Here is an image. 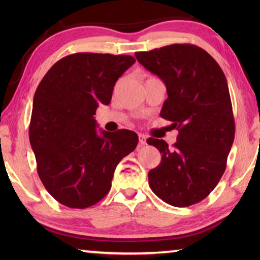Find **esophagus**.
<instances>
[{
  "label": "esophagus",
  "instance_id": "esophagus-1",
  "mask_svg": "<svg viewBox=\"0 0 260 260\" xmlns=\"http://www.w3.org/2000/svg\"><path fill=\"white\" fill-rule=\"evenodd\" d=\"M139 141H140V143L142 144V146H144V144H147V136L143 135V134H140L139 135Z\"/></svg>",
  "mask_w": 260,
  "mask_h": 260
}]
</instances>
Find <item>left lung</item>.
<instances>
[{"mask_svg": "<svg viewBox=\"0 0 260 260\" xmlns=\"http://www.w3.org/2000/svg\"><path fill=\"white\" fill-rule=\"evenodd\" d=\"M135 57L165 83L160 117L179 131L172 148L164 140L147 141L161 153L160 164L148 173L151 190L178 208L199 203L221 179L235 136L225 74L212 56L187 43Z\"/></svg>", "mask_w": 260, "mask_h": 260, "instance_id": "1", "label": "left lung"}]
</instances>
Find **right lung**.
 I'll return each instance as SVG.
<instances>
[{
  "label": "right lung",
  "instance_id": "add662e5",
  "mask_svg": "<svg viewBox=\"0 0 260 260\" xmlns=\"http://www.w3.org/2000/svg\"><path fill=\"white\" fill-rule=\"evenodd\" d=\"M134 63L128 55L78 52L55 63L39 83L29 142L39 177L60 204L86 209L100 202L118 162L138 146V134L128 129L99 133L94 118Z\"/></svg>",
  "mask_w": 260,
  "mask_h": 260
}]
</instances>
